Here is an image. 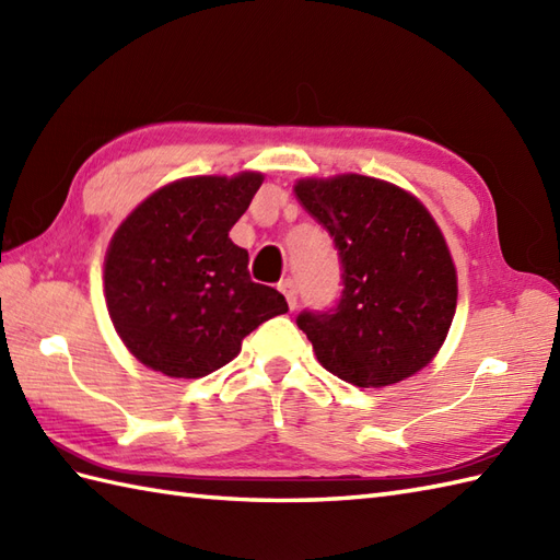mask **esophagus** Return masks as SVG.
I'll use <instances>...</instances> for the list:
<instances>
[{
  "mask_svg": "<svg viewBox=\"0 0 560 560\" xmlns=\"http://www.w3.org/2000/svg\"><path fill=\"white\" fill-rule=\"evenodd\" d=\"M279 291L287 295L289 307H295V303H299V287H295V281L293 279H283L279 283Z\"/></svg>",
  "mask_w": 560,
  "mask_h": 560,
  "instance_id": "1",
  "label": "esophagus"
}]
</instances>
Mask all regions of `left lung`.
Here are the masks:
<instances>
[{
  "mask_svg": "<svg viewBox=\"0 0 560 560\" xmlns=\"http://www.w3.org/2000/svg\"><path fill=\"white\" fill-rule=\"evenodd\" d=\"M293 189L341 261L337 307L295 317L317 361L355 387L419 373L457 307V271L431 213L401 187L355 173L307 177Z\"/></svg>",
  "mask_w": 560,
  "mask_h": 560,
  "instance_id": "8db88e82",
  "label": "left lung"
}]
</instances>
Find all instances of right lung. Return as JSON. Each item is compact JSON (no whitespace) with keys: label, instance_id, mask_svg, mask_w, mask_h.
<instances>
[{"label":"right lung","instance_id":"right-lung-1","mask_svg":"<svg viewBox=\"0 0 560 560\" xmlns=\"http://www.w3.org/2000/svg\"><path fill=\"white\" fill-rule=\"evenodd\" d=\"M261 173L183 177L156 189L115 231L105 253V303L137 361L168 377H205L241 353L283 295L249 279L247 249L229 231Z\"/></svg>","mask_w":560,"mask_h":560}]
</instances>
